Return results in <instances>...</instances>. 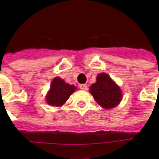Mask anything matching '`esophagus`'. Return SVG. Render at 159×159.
<instances>
[{"mask_svg": "<svg viewBox=\"0 0 159 159\" xmlns=\"http://www.w3.org/2000/svg\"><path fill=\"white\" fill-rule=\"evenodd\" d=\"M80 89L83 90V91H87V90L88 89V87H87L86 84H82L80 85Z\"/></svg>", "mask_w": 159, "mask_h": 159, "instance_id": "1", "label": "esophagus"}]
</instances>
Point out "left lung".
Here are the masks:
<instances>
[{
    "label": "left lung",
    "mask_w": 159,
    "mask_h": 159,
    "mask_svg": "<svg viewBox=\"0 0 159 159\" xmlns=\"http://www.w3.org/2000/svg\"><path fill=\"white\" fill-rule=\"evenodd\" d=\"M90 92L96 102L106 109L113 108L121 101L120 87L106 73H100L97 77V82L90 87Z\"/></svg>",
    "instance_id": "obj_1"
}]
</instances>
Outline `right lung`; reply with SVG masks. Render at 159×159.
<instances>
[{
	"instance_id": "right-lung-1",
	"label": "right lung",
	"mask_w": 159,
	"mask_h": 159,
	"mask_svg": "<svg viewBox=\"0 0 159 159\" xmlns=\"http://www.w3.org/2000/svg\"><path fill=\"white\" fill-rule=\"evenodd\" d=\"M75 90L76 87L74 86H70L60 77H55L51 83L50 90L46 97L47 103L51 106H62Z\"/></svg>"
}]
</instances>
